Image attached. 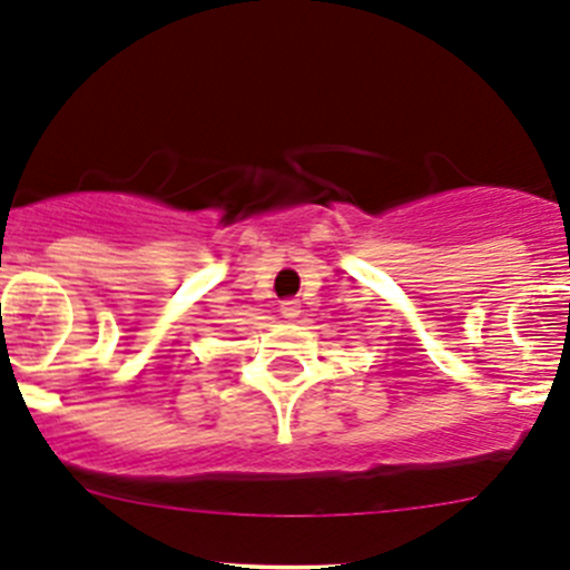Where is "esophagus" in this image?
<instances>
[{
	"mask_svg": "<svg viewBox=\"0 0 570 570\" xmlns=\"http://www.w3.org/2000/svg\"><path fill=\"white\" fill-rule=\"evenodd\" d=\"M281 314H284L286 320H295L297 314H301V301H284L281 303Z\"/></svg>",
	"mask_w": 570,
	"mask_h": 570,
	"instance_id": "obj_1",
	"label": "esophagus"
}]
</instances>
